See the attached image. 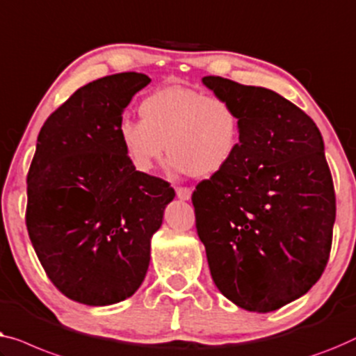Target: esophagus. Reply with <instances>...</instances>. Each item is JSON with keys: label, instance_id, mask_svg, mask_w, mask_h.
<instances>
[{"label": "esophagus", "instance_id": "34e87169", "mask_svg": "<svg viewBox=\"0 0 356 356\" xmlns=\"http://www.w3.org/2000/svg\"><path fill=\"white\" fill-rule=\"evenodd\" d=\"M176 193H177V198L182 200V202H188V200L192 198V190L187 187H177Z\"/></svg>", "mask_w": 356, "mask_h": 356}]
</instances>
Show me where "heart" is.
<instances>
[{"mask_svg": "<svg viewBox=\"0 0 356 356\" xmlns=\"http://www.w3.org/2000/svg\"><path fill=\"white\" fill-rule=\"evenodd\" d=\"M142 121L124 119L119 140L140 172H152L164 154L177 174L213 177L222 172L240 145L242 119L226 98L169 85L149 93L138 108Z\"/></svg>", "mask_w": 356, "mask_h": 356, "instance_id": "b5f03b06", "label": "heart"}]
</instances>
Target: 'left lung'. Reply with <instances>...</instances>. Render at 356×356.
<instances>
[{
  "label": "left lung",
  "mask_w": 356,
  "mask_h": 356,
  "mask_svg": "<svg viewBox=\"0 0 356 356\" xmlns=\"http://www.w3.org/2000/svg\"><path fill=\"white\" fill-rule=\"evenodd\" d=\"M242 119L229 166L192 195L197 232L224 297L257 313L308 292L326 268L335 195L323 135L308 114L269 88L207 76Z\"/></svg>",
  "instance_id": "8db88e82"
}]
</instances>
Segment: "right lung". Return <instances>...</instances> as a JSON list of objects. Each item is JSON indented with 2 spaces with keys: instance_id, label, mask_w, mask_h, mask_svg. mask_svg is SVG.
<instances>
[{
  "instance_id": "add662e5",
  "label": "right lung",
  "mask_w": 356,
  "mask_h": 356,
  "mask_svg": "<svg viewBox=\"0 0 356 356\" xmlns=\"http://www.w3.org/2000/svg\"><path fill=\"white\" fill-rule=\"evenodd\" d=\"M149 82L121 72L80 87L43 124L30 164V242L59 292L88 307L137 292L176 197L163 179L135 171L119 140L124 109Z\"/></svg>"
}]
</instances>
